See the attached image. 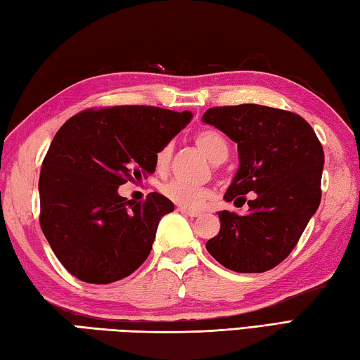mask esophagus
I'll list each match as a JSON object with an SVG mask.
<instances>
[{"label": "esophagus", "mask_w": 360, "mask_h": 360, "mask_svg": "<svg viewBox=\"0 0 360 360\" xmlns=\"http://www.w3.org/2000/svg\"><path fill=\"white\" fill-rule=\"evenodd\" d=\"M179 212L189 216V218H199V216H200L199 212H191V210H186V208H181V207H179Z\"/></svg>", "instance_id": "obj_1"}]
</instances>
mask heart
I'll list each match as a JSON object with an SVG mask.
<instances>
[{
	"instance_id": "heart-1",
	"label": "heart",
	"mask_w": 360,
	"mask_h": 360,
	"mask_svg": "<svg viewBox=\"0 0 360 360\" xmlns=\"http://www.w3.org/2000/svg\"><path fill=\"white\" fill-rule=\"evenodd\" d=\"M195 144L199 146L200 150L213 162H221L227 158L229 155V144L226 138L216 130H202L195 134ZM172 155V144L162 146L155 162H157L158 171H165L169 166ZM161 193L175 205L186 210H199L203 207V203L210 198V191L207 188L193 186L186 181L181 180H171L161 186Z\"/></svg>"
}]
</instances>
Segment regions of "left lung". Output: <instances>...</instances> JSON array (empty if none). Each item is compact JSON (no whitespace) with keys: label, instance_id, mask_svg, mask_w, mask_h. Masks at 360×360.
Wrapping results in <instances>:
<instances>
[{"label":"left lung","instance_id":"1","mask_svg":"<svg viewBox=\"0 0 360 360\" xmlns=\"http://www.w3.org/2000/svg\"><path fill=\"white\" fill-rule=\"evenodd\" d=\"M202 122L238 144L224 199L255 193L246 214L218 213L221 230L205 248L235 273H264L287 259L320 207L323 147L301 116L263 105L210 108Z\"/></svg>","mask_w":360,"mask_h":360}]
</instances>
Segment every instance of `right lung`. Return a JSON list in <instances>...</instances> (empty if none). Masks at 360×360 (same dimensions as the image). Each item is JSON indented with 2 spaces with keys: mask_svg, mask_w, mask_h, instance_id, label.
<instances>
[{
  "mask_svg": "<svg viewBox=\"0 0 360 360\" xmlns=\"http://www.w3.org/2000/svg\"><path fill=\"white\" fill-rule=\"evenodd\" d=\"M191 119V111L114 106L79 112L54 134L39 179L40 227L72 276L105 285L147 260L174 203L160 193L134 203L119 186L152 175L160 148Z\"/></svg>",
  "mask_w": 360,
  "mask_h": 360,
  "instance_id": "add662e5",
  "label": "right lung"
}]
</instances>
